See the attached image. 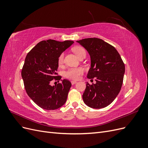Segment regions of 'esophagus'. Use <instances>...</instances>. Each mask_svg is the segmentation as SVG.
Segmentation results:
<instances>
[{
    "instance_id": "1",
    "label": "esophagus",
    "mask_w": 148,
    "mask_h": 148,
    "mask_svg": "<svg viewBox=\"0 0 148 148\" xmlns=\"http://www.w3.org/2000/svg\"><path fill=\"white\" fill-rule=\"evenodd\" d=\"M71 83L72 84H75L77 83V82H76V81H71Z\"/></svg>"
}]
</instances>
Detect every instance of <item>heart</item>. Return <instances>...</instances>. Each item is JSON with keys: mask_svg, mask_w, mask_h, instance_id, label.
Masks as SVG:
<instances>
[{"mask_svg": "<svg viewBox=\"0 0 148 148\" xmlns=\"http://www.w3.org/2000/svg\"><path fill=\"white\" fill-rule=\"evenodd\" d=\"M73 52L75 53V54L77 56V57L79 58L82 55L86 53V51L85 49L81 47V46H77L73 48ZM64 54L63 53L59 56L58 58V64L59 65H62L64 63ZM84 72V69L82 67H77V68H70L67 70L64 75L65 77L67 78H69L71 79H78L81 77V75Z\"/></svg>", "mask_w": 148, "mask_h": 148, "instance_id": "1", "label": "heart"}]
</instances>
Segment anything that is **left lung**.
Here are the masks:
<instances>
[{
	"label": "left lung",
	"mask_w": 148,
	"mask_h": 148,
	"mask_svg": "<svg viewBox=\"0 0 148 148\" xmlns=\"http://www.w3.org/2000/svg\"><path fill=\"white\" fill-rule=\"evenodd\" d=\"M77 42L90 56L91 68L87 77L95 78L96 82L92 84L87 82L83 101L91 108H104L114 101L122 88L125 70L123 62L116 49L101 39L85 38Z\"/></svg>",
	"instance_id": "obj_1"
}]
</instances>
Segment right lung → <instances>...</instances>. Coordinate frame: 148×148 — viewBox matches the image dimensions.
Masks as SVG:
<instances>
[{"label": "right lung", "mask_w": 148, "mask_h": 148, "mask_svg": "<svg viewBox=\"0 0 148 148\" xmlns=\"http://www.w3.org/2000/svg\"><path fill=\"white\" fill-rule=\"evenodd\" d=\"M74 43L73 41L60 42L53 39L38 43L28 53L21 70L25 90L39 107L46 110H56L63 106L71 86L67 79L51 86L53 79H61L57 75L58 58Z\"/></svg>", "instance_id": "add662e5"}]
</instances>
